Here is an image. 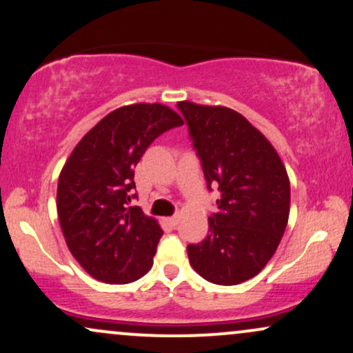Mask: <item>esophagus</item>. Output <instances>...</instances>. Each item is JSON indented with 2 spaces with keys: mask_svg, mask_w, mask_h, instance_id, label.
Here are the masks:
<instances>
[{
  "mask_svg": "<svg viewBox=\"0 0 353 353\" xmlns=\"http://www.w3.org/2000/svg\"><path fill=\"white\" fill-rule=\"evenodd\" d=\"M165 222H168L169 225H172V228H176L177 222H179V219H177V217H168V219H165Z\"/></svg>",
  "mask_w": 353,
  "mask_h": 353,
  "instance_id": "esophagus-1",
  "label": "esophagus"
}]
</instances>
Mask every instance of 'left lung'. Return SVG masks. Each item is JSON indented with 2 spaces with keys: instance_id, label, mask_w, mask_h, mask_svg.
<instances>
[{
  "instance_id": "left-lung-1",
  "label": "left lung",
  "mask_w": 353,
  "mask_h": 353,
  "mask_svg": "<svg viewBox=\"0 0 353 353\" xmlns=\"http://www.w3.org/2000/svg\"><path fill=\"white\" fill-rule=\"evenodd\" d=\"M219 210L209 234L188 245L189 262L205 281L236 285L261 272L285 232L290 181L270 141L241 112L179 101Z\"/></svg>"
}]
</instances>
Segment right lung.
I'll list each match as a JSON object with an SVG mask.
<instances>
[{
    "instance_id": "obj_1",
    "label": "right lung",
    "mask_w": 353,
    "mask_h": 353,
    "mask_svg": "<svg viewBox=\"0 0 353 353\" xmlns=\"http://www.w3.org/2000/svg\"><path fill=\"white\" fill-rule=\"evenodd\" d=\"M184 124L161 103H137L104 116L76 144L61 169L56 208L72 257L91 277L129 283L152 267L159 222L128 208L134 168L149 144Z\"/></svg>"
}]
</instances>
